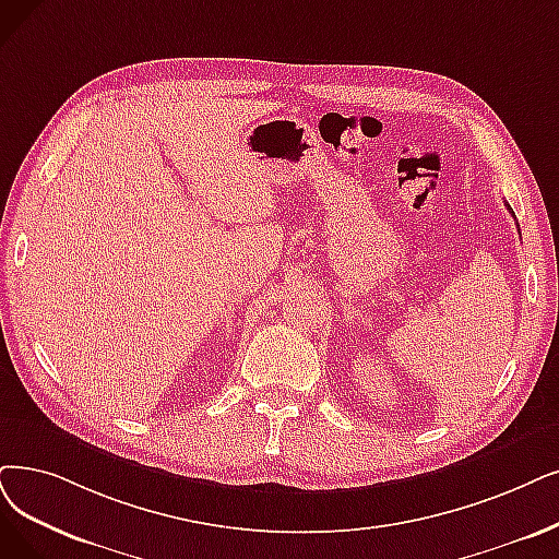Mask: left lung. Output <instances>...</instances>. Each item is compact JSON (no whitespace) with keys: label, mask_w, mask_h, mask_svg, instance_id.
<instances>
[{"label":"left lung","mask_w":559,"mask_h":559,"mask_svg":"<svg viewBox=\"0 0 559 559\" xmlns=\"http://www.w3.org/2000/svg\"><path fill=\"white\" fill-rule=\"evenodd\" d=\"M507 209H509V213H511V215H513V211H511V206H509V204H507ZM516 225H519V222H516Z\"/></svg>","instance_id":"obj_1"}]
</instances>
